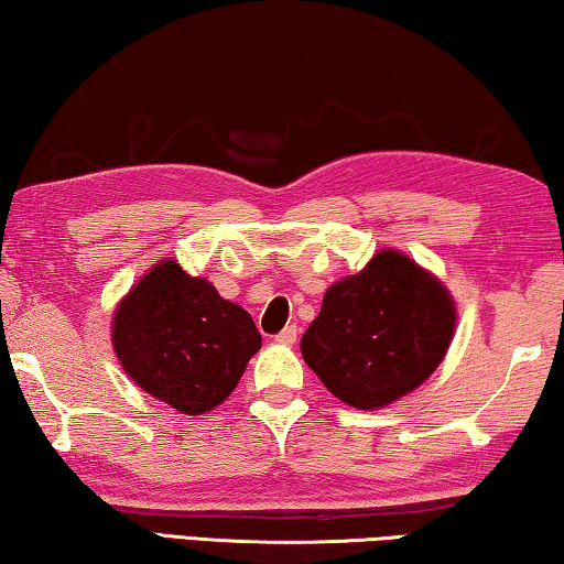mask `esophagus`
<instances>
[{
  "mask_svg": "<svg viewBox=\"0 0 564 564\" xmlns=\"http://www.w3.org/2000/svg\"><path fill=\"white\" fill-rule=\"evenodd\" d=\"M295 337H299V330H295V325H285L283 330L275 335V343H281V345H293L295 343Z\"/></svg>",
  "mask_w": 564,
  "mask_h": 564,
  "instance_id": "1",
  "label": "esophagus"
}]
</instances>
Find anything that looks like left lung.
<instances>
[{
    "label": "left lung",
    "mask_w": 564,
    "mask_h": 564,
    "mask_svg": "<svg viewBox=\"0 0 564 564\" xmlns=\"http://www.w3.org/2000/svg\"><path fill=\"white\" fill-rule=\"evenodd\" d=\"M454 325L456 303L444 283L402 251L384 249L325 291L301 352L340 402L377 409L442 365Z\"/></svg>",
    "instance_id": "obj_1"
}]
</instances>
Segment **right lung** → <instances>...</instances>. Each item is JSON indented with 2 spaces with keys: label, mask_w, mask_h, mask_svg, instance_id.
<instances>
[{
  "label": "right lung",
  "mask_w": 564,
  "mask_h": 564,
  "mask_svg": "<svg viewBox=\"0 0 564 564\" xmlns=\"http://www.w3.org/2000/svg\"><path fill=\"white\" fill-rule=\"evenodd\" d=\"M112 347L132 382L194 416L234 392L261 335L251 315L209 281L184 273L177 261H160L118 303Z\"/></svg>",
  "instance_id": "1"
}]
</instances>
